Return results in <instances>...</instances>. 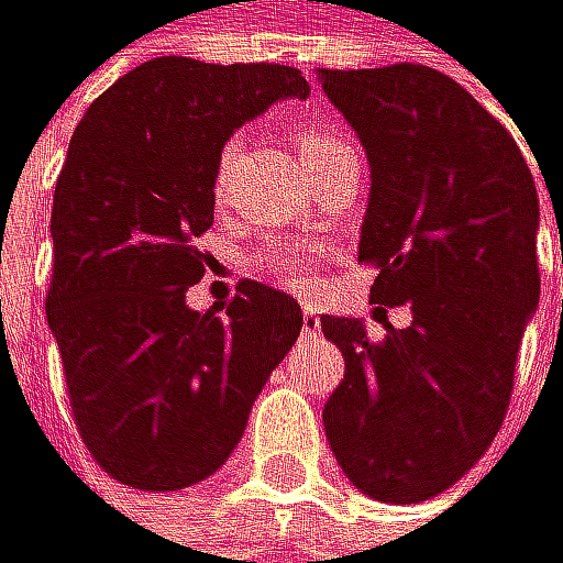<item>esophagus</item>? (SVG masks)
Listing matches in <instances>:
<instances>
[{
    "instance_id": "34e87169",
    "label": "esophagus",
    "mask_w": 563,
    "mask_h": 563,
    "mask_svg": "<svg viewBox=\"0 0 563 563\" xmlns=\"http://www.w3.org/2000/svg\"><path fill=\"white\" fill-rule=\"evenodd\" d=\"M321 329V318L314 308H305V332H318Z\"/></svg>"
}]
</instances>
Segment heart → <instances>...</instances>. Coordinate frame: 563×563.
I'll list each match as a JSON object with an SVG mask.
<instances>
[{"label": "heart", "instance_id": "heart-1", "mask_svg": "<svg viewBox=\"0 0 563 563\" xmlns=\"http://www.w3.org/2000/svg\"><path fill=\"white\" fill-rule=\"evenodd\" d=\"M297 152L305 158V165H321L335 155L345 152H356L350 134L335 123H300L297 128ZM239 158V137L224 141V148L218 155V186L224 183L231 162ZM332 258V249L324 242H311V239H297V242H266L249 252V269L266 279V284L279 287V290H290V294H311L318 287V276L324 269V263Z\"/></svg>", "mask_w": 563, "mask_h": 563}]
</instances>
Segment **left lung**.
<instances>
[{"mask_svg": "<svg viewBox=\"0 0 563 563\" xmlns=\"http://www.w3.org/2000/svg\"><path fill=\"white\" fill-rule=\"evenodd\" d=\"M374 186L360 263L369 297L411 308L408 329L369 339L356 318H321L345 360L321 411L353 485L411 505L464 477L509 411L522 329L540 300V200L516 137L429 65L324 68Z\"/></svg>", "mask_w": 563, "mask_h": 563, "instance_id": "left-lung-1", "label": "left lung"}]
</instances>
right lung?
<instances>
[{"instance_id": "1", "label": "right lung", "mask_w": 563, "mask_h": 563, "mask_svg": "<svg viewBox=\"0 0 563 563\" xmlns=\"http://www.w3.org/2000/svg\"><path fill=\"white\" fill-rule=\"evenodd\" d=\"M284 96H308L290 65L168 54L117 78L71 134L44 308L75 429L128 488L179 492L218 471L305 324L294 297L255 279L228 305H186L224 141Z\"/></svg>"}]
</instances>
